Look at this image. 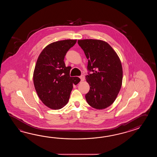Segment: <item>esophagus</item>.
Masks as SVG:
<instances>
[{
  "label": "esophagus",
  "mask_w": 157,
  "mask_h": 157,
  "mask_svg": "<svg viewBox=\"0 0 157 157\" xmlns=\"http://www.w3.org/2000/svg\"><path fill=\"white\" fill-rule=\"evenodd\" d=\"M80 78H81V81H83V80H85V76H84L83 75H81L80 76Z\"/></svg>",
  "instance_id": "1"
}]
</instances>
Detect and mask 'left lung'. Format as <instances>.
I'll use <instances>...</instances> for the list:
<instances>
[{
    "label": "left lung",
    "mask_w": 157,
    "mask_h": 157,
    "mask_svg": "<svg viewBox=\"0 0 157 157\" xmlns=\"http://www.w3.org/2000/svg\"><path fill=\"white\" fill-rule=\"evenodd\" d=\"M77 43L88 59L86 79L90 90L85 95L87 102L97 109L106 108L116 100L122 86L120 59L113 48L102 40L85 39Z\"/></svg>",
    "instance_id": "obj_1"
}]
</instances>
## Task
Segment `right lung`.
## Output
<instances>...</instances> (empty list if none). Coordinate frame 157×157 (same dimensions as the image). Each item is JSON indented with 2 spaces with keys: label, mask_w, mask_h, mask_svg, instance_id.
<instances>
[{
  "label": "right lung",
  "mask_w": 157,
  "mask_h": 157,
  "mask_svg": "<svg viewBox=\"0 0 157 157\" xmlns=\"http://www.w3.org/2000/svg\"><path fill=\"white\" fill-rule=\"evenodd\" d=\"M76 40H61L49 44L37 58L33 72L34 86L40 100L46 106L58 109L68 103L73 85L80 81L71 77V67H66L64 57Z\"/></svg>",
  "instance_id": "obj_1"
}]
</instances>
